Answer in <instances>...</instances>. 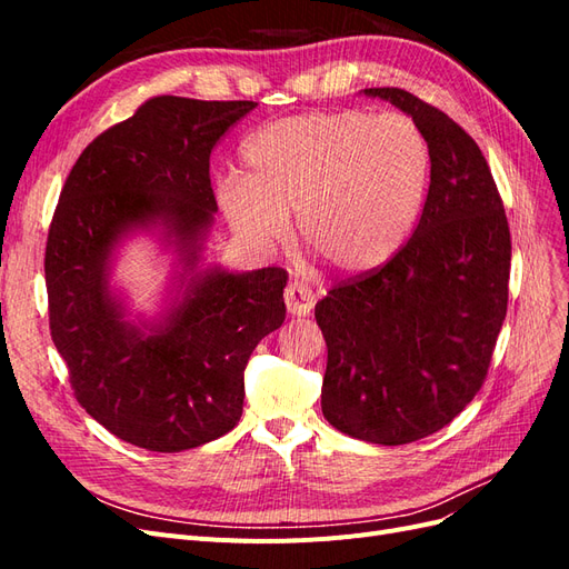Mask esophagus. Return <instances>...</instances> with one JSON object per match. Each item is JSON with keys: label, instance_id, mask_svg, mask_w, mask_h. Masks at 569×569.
<instances>
[{"label": "esophagus", "instance_id": "esophagus-1", "mask_svg": "<svg viewBox=\"0 0 569 569\" xmlns=\"http://www.w3.org/2000/svg\"><path fill=\"white\" fill-rule=\"evenodd\" d=\"M284 306H287L289 316H308L313 311L316 297H313L311 289L295 282V284H289L284 289Z\"/></svg>", "mask_w": 569, "mask_h": 569}]
</instances>
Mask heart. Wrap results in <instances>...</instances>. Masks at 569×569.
Returning a JSON list of instances; mask_svg holds the SVG:
<instances>
[{
	"label": "heart",
	"instance_id": "1",
	"mask_svg": "<svg viewBox=\"0 0 569 569\" xmlns=\"http://www.w3.org/2000/svg\"><path fill=\"white\" fill-rule=\"evenodd\" d=\"M244 176L216 182L232 230L256 249L280 247L297 213L303 247L341 274L382 268L403 247L425 201L429 147L401 113H301L242 144Z\"/></svg>",
	"mask_w": 569,
	"mask_h": 569
}]
</instances>
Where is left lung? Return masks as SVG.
Instances as JSON below:
<instances>
[{"mask_svg": "<svg viewBox=\"0 0 569 569\" xmlns=\"http://www.w3.org/2000/svg\"><path fill=\"white\" fill-rule=\"evenodd\" d=\"M363 94L420 128L429 192L387 266L316 303L327 341L320 399L339 432L399 446L439 432L485 382L508 308L510 230L487 159L456 120L399 88Z\"/></svg>", "mask_w": 569, "mask_h": 569, "instance_id": "left-lung-1", "label": "left lung"}]
</instances>
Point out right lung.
Instances as JSON below:
<instances>
[{
    "label": "right lung",
    "instance_id": "obj_1",
    "mask_svg": "<svg viewBox=\"0 0 569 569\" xmlns=\"http://www.w3.org/2000/svg\"><path fill=\"white\" fill-rule=\"evenodd\" d=\"M256 101L153 97L101 132L66 178L44 253L49 330L76 399L111 435L176 453L242 418L256 343L284 322L287 272L206 263L216 142ZM157 236L174 256L159 315L131 318L117 249Z\"/></svg>",
    "mask_w": 569,
    "mask_h": 569
}]
</instances>
